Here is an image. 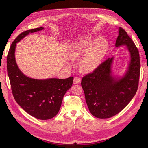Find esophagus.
<instances>
[{"mask_svg":"<svg viewBox=\"0 0 148 148\" xmlns=\"http://www.w3.org/2000/svg\"><path fill=\"white\" fill-rule=\"evenodd\" d=\"M81 83V78L78 77H75L73 80V83L74 84H79Z\"/></svg>","mask_w":148,"mask_h":148,"instance_id":"obj_1","label":"esophagus"}]
</instances>
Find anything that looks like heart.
Segmentation results:
<instances>
[{
    "instance_id": "b5f03b06",
    "label": "heart",
    "mask_w": 148,
    "mask_h": 148,
    "mask_svg": "<svg viewBox=\"0 0 148 148\" xmlns=\"http://www.w3.org/2000/svg\"><path fill=\"white\" fill-rule=\"evenodd\" d=\"M107 50L108 45L105 40L96 39L89 35L71 44L67 55L71 59L83 56L80 61V68L85 72H91L99 66Z\"/></svg>"
}]
</instances>
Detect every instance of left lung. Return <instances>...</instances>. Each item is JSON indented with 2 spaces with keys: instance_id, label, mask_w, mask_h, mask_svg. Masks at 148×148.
<instances>
[{
  "instance_id": "left-lung-1",
  "label": "left lung",
  "mask_w": 148,
  "mask_h": 148,
  "mask_svg": "<svg viewBox=\"0 0 148 148\" xmlns=\"http://www.w3.org/2000/svg\"><path fill=\"white\" fill-rule=\"evenodd\" d=\"M115 46H125L129 52L128 65L122 76L113 74L114 57H112L82 79L89 110L97 118H110L119 114L129 104L138 89L140 55L135 43L122 28H119Z\"/></svg>"
}]
</instances>
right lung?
I'll return each mask as SVG.
<instances>
[{
	"mask_svg": "<svg viewBox=\"0 0 148 148\" xmlns=\"http://www.w3.org/2000/svg\"><path fill=\"white\" fill-rule=\"evenodd\" d=\"M43 29L40 27L25 31L14 40L8 53L7 68L16 102L30 115L40 120H48L59 112L65 94L73 84V77L44 79L29 78L18 68L15 56L18 42L29 33Z\"/></svg>",
	"mask_w": 148,
	"mask_h": 148,
	"instance_id": "1",
	"label": "right lung"
}]
</instances>
